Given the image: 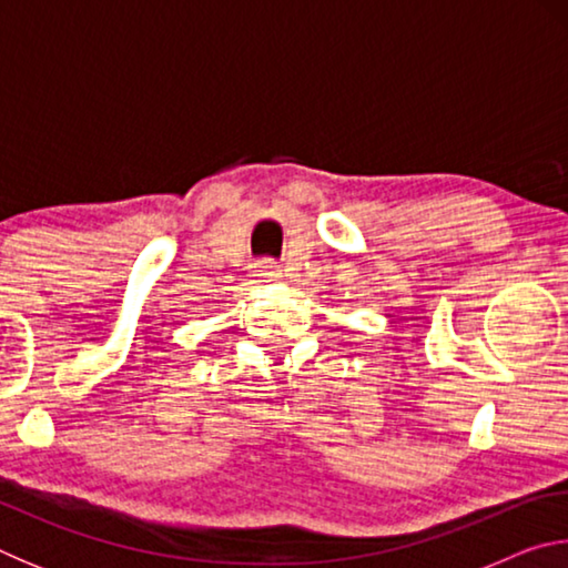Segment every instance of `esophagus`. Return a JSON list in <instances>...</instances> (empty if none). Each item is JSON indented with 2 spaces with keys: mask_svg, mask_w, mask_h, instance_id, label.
<instances>
[{
  "mask_svg": "<svg viewBox=\"0 0 568 568\" xmlns=\"http://www.w3.org/2000/svg\"><path fill=\"white\" fill-rule=\"evenodd\" d=\"M250 267H253V277L257 283H277L283 275L281 265L271 261V257H265V261H255Z\"/></svg>",
  "mask_w": 568,
  "mask_h": 568,
  "instance_id": "esophagus-1",
  "label": "esophagus"
}]
</instances>
